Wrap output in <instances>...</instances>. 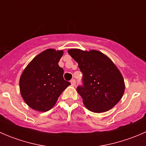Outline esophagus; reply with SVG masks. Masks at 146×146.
Masks as SVG:
<instances>
[{
	"instance_id": "1",
	"label": "esophagus",
	"mask_w": 146,
	"mask_h": 146,
	"mask_svg": "<svg viewBox=\"0 0 146 146\" xmlns=\"http://www.w3.org/2000/svg\"><path fill=\"white\" fill-rule=\"evenodd\" d=\"M70 83H71L72 86H75V85H76V80H75V79H72V80H70Z\"/></svg>"
}]
</instances>
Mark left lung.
I'll return each mask as SVG.
<instances>
[{"mask_svg": "<svg viewBox=\"0 0 146 146\" xmlns=\"http://www.w3.org/2000/svg\"><path fill=\"white\" fill-rule=\"evenodd\" d=\"M78 64L82 85L77 88L83 104L90 111L102 113L113 108L121 99L125 90L123 76L105 54L96 50H68Z\"/></svg>", "mask_w": 146, "mask_h": 146, "instance_id": "obj_1", "label": "left lung"}]
</instances>
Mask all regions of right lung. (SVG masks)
Returning <instances> with one entry per match:
<instances>
[{
  "instance_id": "obj_1",
  "label": "right lung",
  "mask_w": 146,
  "mask_h": 146,
  "mask_svg": "<svg viewBox=\"0 0 146 146\" xmlns=\"http://www.w3.org/2000/svg\"><path fill=\"white\" fill-rule=\"evenodd\" d=\"M64 51L48 48L32 60L22 73L20 90L26 104L33 110L46 111L56 103L63 91L70 85L64 79L58 62Z\"/></svg>"
}]
</instances>
